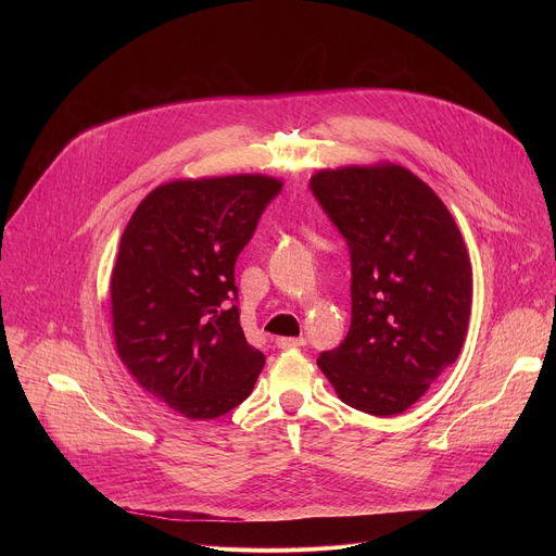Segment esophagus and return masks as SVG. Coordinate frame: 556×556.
Segmentation results:
<instances>
[{"mask_svg":"<svg viewBox=\"0 0 556 556\" xmlns=\"http://www.w3.org/2000/svg\"><path fill=\"white\" fill-rule=\"evenodd\" d=\"M275 345H277L279 350L303 348V345H305V339H303V337H279V339H275Z\"/></svg>","mask_w":556,"mask_h":556,"instance_id":"esophagus-1","label":"esophagus"}]
</instances>
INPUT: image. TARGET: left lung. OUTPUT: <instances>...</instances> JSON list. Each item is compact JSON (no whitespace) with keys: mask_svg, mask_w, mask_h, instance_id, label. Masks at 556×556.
I'll return each instance as SVG.
<instances>
[{"mask_svg":"<svg viewBox=\"0 0 556 556\" xmlns=\"http://www.w3.org/2000/svg\"><path fill=\"white\" fill-rule=\"evenodd\" d=\"M309 191L352 264L350 332L316 363L345 405L401 414L464 345L472 273L462 235L442 200L405 167L319 172Z\"/></svg>","mask_w":556,"mask_h":556,"instance_id":"8db88e82","label":"left lung"}]
</instances>
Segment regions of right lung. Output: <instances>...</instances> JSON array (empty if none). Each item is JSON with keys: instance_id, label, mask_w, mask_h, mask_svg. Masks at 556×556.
Returning <instances> with one entry per match:
<instances>
[{"instance_id": "add662e5", "label": "right lung", "mask_w": 556, "mask_h": 556, "mask_svg": "<svg viewBox=\"0 0 556 556\" xmlns=\"http://www.w3.org/2000/svg\"><path fill=\"white\" fill-rule=\"evenodd\" d=\"M281 182L178 180L131 215L112 273L118 356L153 399L191 420L244 403L266 363L240 326L235 262Z\"/></svg>"}]
</instances>
